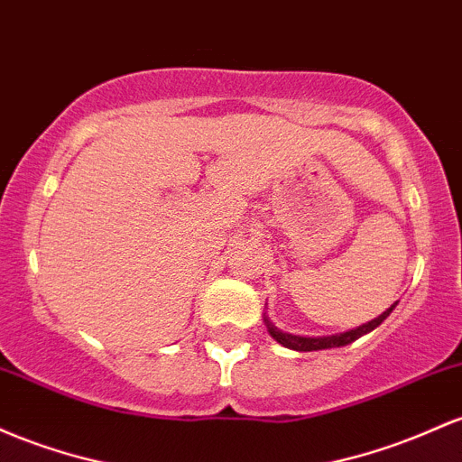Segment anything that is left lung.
Segmentation results:
<instances>
[{
    "label": "left lung",
    "mask_w": 462,
    "mask_h": 462,
    "mask_svg": "<svg viewBox=\"0 0 462 462\" xmlns=\"http://www.w3.org/2000/svg\"><path fill=\"white\" fill-rule=\"evenodd\" d=\"M397 305V303H395ZM395 305H391V308L386 310V312H382L377 319L369 320V323L360 325V328L356 329H349V331H343V334H334V336H314V338H310V336H297V334H288V331H282L277 329L274 325L268 320V316L263 314V323H266L268 328V334L273 336L274 340H277L279 345L288 346V349H294V351H320V349H334V346H345L349 343H354V340L360 338V336L369 334L377 328V325H382L386 320V316L393 312V308Z\"/></svg>",
    "instance_id": "left-lung-1"
}]
</instances>
